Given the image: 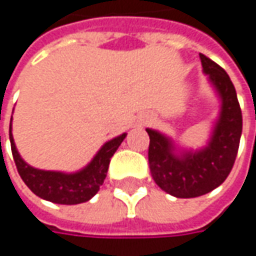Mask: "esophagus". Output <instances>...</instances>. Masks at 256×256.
<instances>
[{
    "instance_id": "1",
    "label": "esophagus",
    "mask_w": 256,
    "mask_h": 256,
    "mask_svg": "<svg viewBox=\"0 0 256 256\" xmlns=\"http://www.w3.org/2000/svg\"><path fill=\"white\" fill-rule=\"evenodd\" d=\"M151 122H152V116H146V118H144L142 120V125H146V124Z\"/></svg>"
}]
</instances>
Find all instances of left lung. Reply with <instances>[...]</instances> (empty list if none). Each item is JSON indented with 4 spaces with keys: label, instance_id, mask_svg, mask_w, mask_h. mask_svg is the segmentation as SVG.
Here are the masks:
<instances>
[{
    "label": "left lung",
    "instance_id": "left-lung-1",
    "mask_svg": "<svg viewBox=\"0 0 256 256\" xmlns=\"http://www.w3.org/2000/svg\"><path fill=\"white\" fill-rule=\"evenodd\" d=\"M204 72L221 98V112L211 140L200 151H180L168 136L155 130L150 135L148 161L156 185L176 198H195L218 188L230 175L242 134V112L230 75L200 54Z\"/></svg>",
    "mask_w": 256,
    "mask_h": 256
}]
</instances>
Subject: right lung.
<instances>
[{"label": "right lung", "instance_id": "right-lung-1", "mask_svg": "<svg viewBox=\"0 0 256 256\" xmlns=\"http://www.w3.org/2000/svg\"><path fill=\"white\" fill-rule=\"evenodd\" d=\"M125 136L126 134H122L104 144L102 148L92 158V161L81 171L74 172V174H65V172L58 171L36 170L25 162L16 151L14 138L11 134V126H10L11 151H12L18 174L25 182V185L34 192L36 196L54 202V204H62V205H75V204L90 201L94 195L100 191V186L102 185L104 180L106 176L111 158L121 142L125 140Z\"/></svg>", "mask_w": 256, "mask_h": 256}]
</instances>
